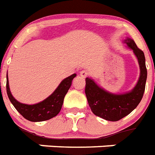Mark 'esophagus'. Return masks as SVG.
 Returning a JSON list of instances; mask_svg holds the SVG:
<instances>
[{"instance_id":"34e87169","label":"esophagus","mask_w":155,"mask_h":155,"mask_svg":"<svg viewBox=\"0 0 155 155\" xmlns=\"http://www.w3.org/2000/svg\"><path fill=\"white\" fill-rule=\"evenodd\" d=\"M80 75H81L82 78H86V77L89 75V73L87 71H85V70H82V71L80 72Z\"/></svg>"}]
</instances>
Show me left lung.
I'll return each instance as SVG.
<instances>
[{"label":"left lung","mask_w":155,"mask_h":155,"mask_svg":"<svg viewBox=\"0 0 155 155\" xmlns=\"http://www.w3.org/2000/svg\"><path fill=\"white\" fill-rule=\"evenodd\" d=\"M123 42L133 50L138 58L140 67V77L133 90L126 94H115L98 86L93 79L85 78V93L92 112L96 116L112 122H116L126 117L140 103L147 78L144 53L138 49L135 42L130 38L125 39Z\"/></svg>","instance_id":"8db88e82"}]
</instances>
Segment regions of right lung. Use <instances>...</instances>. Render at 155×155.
<instances>
[{"label": "right lung", "instance_id": "1", "mask_svg": "<svg viewBox=\"0 0 155 155\" xmlns=\"http://www.w3.org/2000/svg\"><path fill=\"white\" fill-rule=\"evenodd\" d=\"M76 74H72L71 76L64 79L50 96H49L46 99H45L44 101H41L39 103L33 104V105L21 103L13 97L9 90L8 75H7L6 77L7 78V81H6L7 94L11 103L13 104L16 110L25 119L30 122L46 121L55 117L59 114L62 106L64 97L71 86L72 81L76 77Z\"/></svg>", "mask_w": 155, "mask_h": 155}]
</instances>
